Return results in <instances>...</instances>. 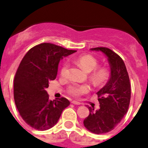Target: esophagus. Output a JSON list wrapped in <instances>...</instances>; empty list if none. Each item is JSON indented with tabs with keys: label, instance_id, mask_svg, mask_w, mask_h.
Instances as JSON below:
<instances>
[{
	"label": "esophagus",
	"instance_id": "1",
	"mask_svg": "<svg viewBox=\"0 0 148 148\" xmlns=\"http://www.w3.org/2000/svg\"><path fill=\"white\" fill-rule=\"evenodd\" d=\"M71 103H72L73 104H75V105H80L81 104L80 102L77 101H71Z\"/></svg>",
	"mask_w": 148,
	"mask_h": 148
}]
</instances>
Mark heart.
<instances>
[{"label": "heart", "instance_id": "1", "mask_svg": "<svg viewBox=\"0 0 148 148\" xmlns=\"http://www.w3.org/2000/svg\"><path fill=\"white\" fill-rule=\"evenodd\" d=\"M76 61L80 65L86 72L91 73L90 75V79L95 85H101L105 83L110 77V71L107 68H99V60L92 55H85L77 58ZM69 74V65L68 62H65L60 70V74L62 77H67ZM90 88L87 85H78L73 83L68 88V91L71 95L74 96H79L82 94L88 93Z\"/></svg>", "mask_w": 148, "mask_h": 148}]
</instances>
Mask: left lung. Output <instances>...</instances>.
<instances>
[{"label":"left lung","instance_id":"left-lung-1","mask_svg":"<svg viewBox=\"0 0 148 148\" xmlns=\"http://www.w3.org/2000/svg\"><path fill=\"white\" fill-rule=\"evenodd\" d=\"M107 56L110 66L108 82L97 92L100 108L88 107L90 114L84 120V125L96 134L113 130L128 112L131 99V85L126 67L118 54L107 47L92 48Z\"/></svg>","mask_w":148,"mask_h":148}]
</instances>
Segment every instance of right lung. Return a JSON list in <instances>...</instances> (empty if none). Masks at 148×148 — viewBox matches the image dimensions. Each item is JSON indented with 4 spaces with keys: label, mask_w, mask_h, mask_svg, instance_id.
Masks as SVG:
<instances>
[{
    "label": "right lung",
    "mask_w": 148,
    "mask_h": 148,
    "mask_svg": "<svg viewBox=\"0 0 148 148\" xmlns=\"http://www.w3.org/2000/svg\"><path fill=\"white\" fill-rule=\"evenodd\" d=\"M75 52L43 43L31 48L22 60L14 80V98L20 116L32 128H51L70 104L63 97L49 100L46 88L56 78L60 60Z\"/></svg>",
    "instance_id": "add662e5"
}]
</instances>
